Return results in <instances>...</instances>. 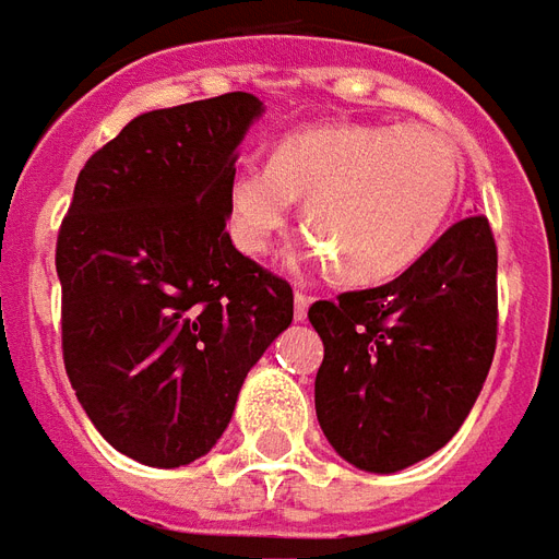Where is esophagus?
Segmentation results:
<instances>
[{
  "label": "esophagus",
  "instance_id": "esophagus-1",
  "mask_svg": "<svg viewBox=\"0 0 559 559\" xmlns=\"http://www.w3.org/2000/svg\"><path fill=\"white\" fill-rule=\"evenodd\" d=\"M310 304H312V298L310 295H307V292H295V319H298V322H304V319H307V310H310Z\"/></svg>",
  "mask_w": 559,
  "mask_h": 559
}]
</instances>
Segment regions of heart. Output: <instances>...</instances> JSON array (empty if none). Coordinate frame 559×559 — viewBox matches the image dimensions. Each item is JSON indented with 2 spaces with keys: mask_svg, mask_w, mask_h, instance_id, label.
Segmentation results:
<instances>
[{
  "mask_svg": "<svg viewBox=\"0 0 559 559\" xmlns=\"http://www.w3.org/2000/svg\"><path fill=\"white\" fill-rule=\"evenodd\" d=\"M461 150L421 122H331L280 138L267 165L225 183V225L243 255L271 252L304 198V255L346 283H382L425 255L461 189Z\"/></svg>",
  "mask_w": 559,
  "mask_h": 559,
  "instance_id": "1",
  "label": "heart"
}]
</instances>
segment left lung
Listing matches in <instances>:
<instances>
[{
    "mask_svg": "<svg viewBox=\"0 0 559 559\" xmlns=\"http://www.w3.org/2000/svg\"><path fill=\"white\" fill-rule=\"evenodd\" d=\"M324 343L316 415L367 473L425 461L461 430L497 349V243L488 216L454 223L385 286L316 300Z\"/></svg>",
    "mask_w": 559,
    "mask_h": 559,
    "instance_id": "1",
    "label": "left lung"
}]
</instances>
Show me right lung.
Segmentation results:
<instances>
[{
	"label": "right lung",
	"mask_w": 559,
	"mask_h": 559,
	"mask_svg": "<svg viewBox=\"0 0 559 559\" xmlns=\"http://www.w3.org/2000/svg\"><path fill=\"white\" fill-rule=\"evenodd\" d=\"M252 93L134 117L78 174L59 225L62 361L102 437L146 466L207 454L249 367L295 316L283 276L225 231Z\"/></svg>",
	"instance_id": "add662e5"
}]
</instances>
